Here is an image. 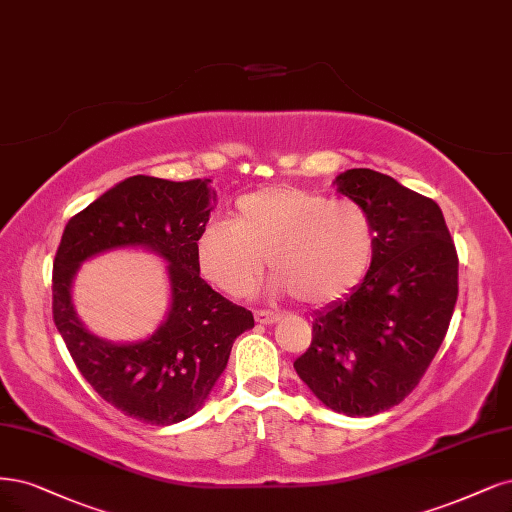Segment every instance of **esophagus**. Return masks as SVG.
<instances>
[{
    "label": "esophagus",
    "mask_w": 512,
    "mask_h": 512,
    "mask_svg": "<svg viewBox=\"0 0 512 512\" xmlns=\"http://www.w3.org/2000/svg\"><path fill=\"white\" fill-rule=\"evenodd\" d=\"M254 317H256V322L258 324H275L277 320H279V315L277 313H273V311H254Z\"/></svg>",
    "instance_id": "esophagus-1"
}]
</instances>
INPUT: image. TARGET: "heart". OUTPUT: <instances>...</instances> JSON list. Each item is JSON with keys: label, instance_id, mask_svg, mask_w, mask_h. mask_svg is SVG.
<instances>
[{"label": "heart", "instance_id": "b5f03b06", "mask_svg": "<svg viewBox=\"0 0 512 512\" xmlns=\"http://www.w3.org/2000/svg\"><path fill=\"white\" fill-rule=\"evenodd\" d=\"M377 243L375 220L362 203L267 186L237 199L231 222L201 228L195 260L211 286L241 296L267 258L277 292L305 307H326L356 290L373 267Z\"/></svg>", "mask_w": 512, "mask_h": 512}]
</instances>
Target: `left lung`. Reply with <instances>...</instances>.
I'll return each mask as SVG.
<instances>
[{"label": "left lung", "instance_id": "obj_1", "mask_svg": "<svg viewBox=\"0 0 512 512\" xmlns=\"http://www.w3.org/2000/svg\"><path fill=\"white\" fill-rule=\"evenodd\" d=\"M339 192L377 226V254L362 284L313 320L294 368L328 409L370 417L407 398L449 330L457 252L443 211L373 169H347Z\"/></svg>", "mask_w": 512, "mask_h": 512}]
</instances>
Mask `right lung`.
Segmentation results:
<instances>
[{"label":"right lung","instance_id":"add662e5","mask_svg":"<svg viewBox=\"0 0 512 512\" xmlns=\"http://www.w3.org/2000/svg\"><path fill=\"white\" fill-rule=\"evenodd\" d=\"M216 205L209 180L133 175L69 218L52 264V317L82 377L118 411L152 426L195 415L254 315L201 279L195 241ZM144 244L170 262L172 309L150 340L114 346L88 333L71 305V279L86 258Z\"/></svg>","mask_w":512,"mask_h":512}]
</instances>
